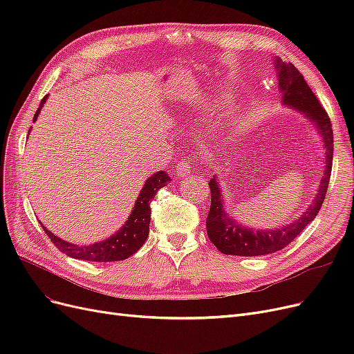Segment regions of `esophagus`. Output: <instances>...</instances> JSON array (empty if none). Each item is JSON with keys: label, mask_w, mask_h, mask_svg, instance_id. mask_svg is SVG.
Wrapping results in <instances>:
<instances>
[{"label": "esophagus", "mask_w": 354, "mask_h": 354, "mask_svg": "<svg viewBox=\"0 0 354 354\" xmlns=\"http://www.w3.org/2000/svg\"><path fill=\"white\" fill-rule=\"evenodd\" d=\"M192 173V164L187 159H178L176 165V176L186 177Z\"/></svg>", "instance_id": "esophagus-1"}]
</instances>
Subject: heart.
I'll use <instances>...</instances> for the list:
<instances>
[{
  "label": "heart",
  "mask_w": 354,
  "mask_h": 354,
  "mask_svg": "<svg viewBox=\"0 0 354 354\" xmlns=\"http://www.w3.org/2000/svg\"><path fill=\"white\" fill-rule=\"evenodd\" d=\"M220 106H221V104H220V103H217V106H214V111H216V109H218V108H220Z\"/></svg>",
  "instance_id": "1"
}]
</instances>
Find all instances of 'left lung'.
Wrapping results in <instances>:
<instances>
[{"instance_id":"obj_1","label":"left lung","mask_w":354,"mask_h":354,"mask_svg":"<svg viewBox=\"0 0 354 354\" xmlns=\"http://www.w3.org/2000/svg\"><path fill=\"white\" fill-rule=\"evenodd\" d=\"M274 68L277 72V81H279V91L282 94V104L295 109L307 118L316 127L317 134L322 137L325 147L324 176L320 178L317 194L312 205H308L301 217L277 229H254L239 224V221L234 220L224 208L220 180L217 176H214L208 183L211 189V208L207 217V233L209 241L217 246V250L227 255L257 257L281 251L307 227V224L316 218L326 196L332 156H334V134H332L329 118L312 88L307 85L303 75L291 62L286 63L276 57Z\"/></svg>"}]
</instances>
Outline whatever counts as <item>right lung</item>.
<instances>
[{"label": "right lung", "mask_w": 354, "mask_h": 354, "mask_svg": "<svg viewBox=\"0 0 354 354\" xmlns=\"http://www.w3.org/2000/svg\"><path fill=\"white\" fill-rule=\"evenodd\" d=\"M47 97L48 95H46V97L41 100L39 108L34 115V122L37 121L42 106L46 104ZM168 181H171V177L165 171H158V173H153L145 181L142 192L138 194L137 201L133 207V211L130 216H128L127 221L122 224V227L104 241L94 242L90 245H77L56 236V234L50 232L46 226H42V223L41 226L48 234L51 242L55 243L62 252H65L68 257H72V259L99 263L125 260L140 250L143 243L146 242L149 234V224H151V202L155 198L156 192L160 187H164Z\"/></svg>", "instance_id": "1"}]
</instances>
